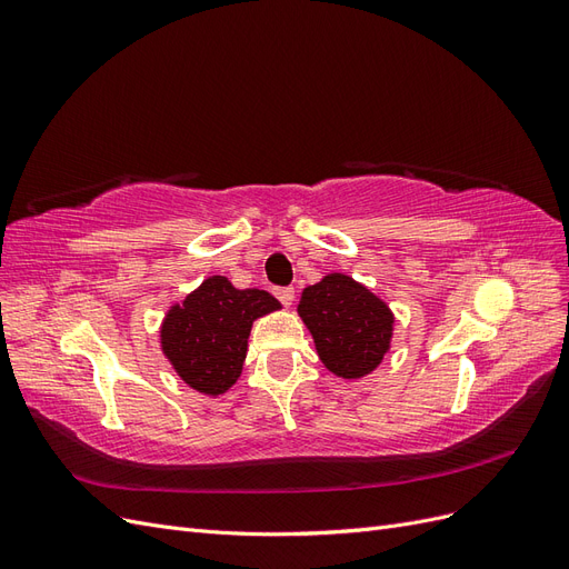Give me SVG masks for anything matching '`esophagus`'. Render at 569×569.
I'll return each mask as SVG.
<instances>
[{
  "label": "esophagus",
  "instance_id": "obj_1",
  "mask_svg": "<svg viewBox=\"0 0 569 569\" xmlns=\"http://www.w3.org/2000/svg\"><path fill=\"white\" fill-rule=\"evenodd\" d=\"M274 297L282 301V306L289 308L291 301H295V289H291V287H280V289H274Z\"/></svg>",
  "mask_w": 569,
  "mask_h": 569
}]
</instances>
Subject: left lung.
Wrapping results in <instances>:
<instances>
[{
  "label": "left lung",
  "mask_w": 569,
  "mask_h": 569,
  "mask_svg": "<svg viewBox=\"0 0 569 569\" xmlns=\"http://www.w3.org/2000/svg\"><path fill=\"white\" fill-rule=\"evenodd\" d=\"M299 316L313 335L325 368L358 380L382 363L389 351L393 316L389 306L349 274H325L303 289Z\"/></svg>",
  "instance_id": "8db88e82"
}]
</instances>
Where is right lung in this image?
I'll return each mask as SVG.
<instances>
[{"instance_id": "obj_1", "label": "right lung", "mask_w": 569, "mask_h": 569, "mask_svg": "<svg viewBox=\"0 0 569 569\" xmlns=\"http://www.w3.org/2000/svg\"><path fill=\"white\" fill-rule=\"evenodd\" d=\"M280 301L263 289H237L222 274L203 280L161 325V349L182 382L206 396L226 393L242 375L256 318Z\"/></svg>"}]
</instances>
